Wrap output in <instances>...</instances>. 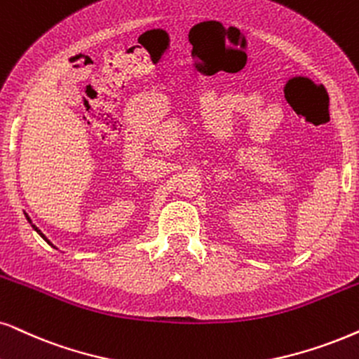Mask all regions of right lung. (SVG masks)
I'll return each instance as SVG.
<instances>
[{"label": "right lung", "mask_w": 359, "mask_h": 359, "mask_svg": "<svg viewBox=\"0 0 359 359\" xmlns=\"http://www.w3.org/2000/svg\"><path fill=\"white\" fill-rule=\"evenodd\" d=\"M25 215H26V220H28V222H29V224H31V226H33V229L36 230V232H38V233L41 235V238H43V240H46V242H48L49 245H51V247H54V245H53L51 242H49V240L46 238V235H44L43 232H41V230L38 229V226H36V225H33V222H31V219H29V217H28V213H25ZM54 248H56V247H54Z\"/></svg>", "instance_id": "right-lung-1"}]
</instances>
